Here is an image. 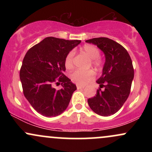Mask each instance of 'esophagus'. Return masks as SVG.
Here are the masks:
<instances>
[{"label":"esophagus","mask_w":152,"mask_h":152,"mask_svg":"<svg viewBox=\"0 0 152 152\" xmlns=\"http://www.w3.org/2000/svg\"><path fill=\"white\" fill-rule=\"evenodd\" d=\"M76 87H77V89H81V88H84V86H80V85H77V86H76Z\"/></svg>","instance_id":"34e87169"}]
</instances>
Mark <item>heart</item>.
Returning a JSON list of instances; mask_svg holds the SVG:
<instances>
[{
	"instance_id": "1",
	"label": "heart",
	"mask_w": 152,
	"mask_h": 152,
	"mask_svg": "<svg viewBox=\"0 0 152 152\" xmlns=\"http://www.w3.org/2000/svg\"><path fill=\"white\" fill-rule=\"evenodd\" d=\"M81 50L83 53L86 54L89 58L91 59L92 66L97 70H101L103 67V62L99 56H100V50L98 48L91 44H85L82 47ZM74 51L69 52L66 55L65 60H64V65L66 69L71 70L74 67ZM95 77V73L93 70L82 71L76 70L71 75V78L73 82L77 83L78 85H86L88 82L94 79Z\"/></svg>"
}]
</instances>
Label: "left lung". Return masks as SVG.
Wrapping results in <instances>:
<instances>
[{"label":"left lung","instance_id":"8db88e82","mask_svg":"<svg viewBox=\"0 0 152 152\" xmlns=\"http://www.w3.org/2000/svg\"><path fill=\"white\" fill-rule=\"evenodd\" d=\"M86 42L96 45L106 56L103 74L96 81L100 87L95 96L88 99V104L96 114L111 116L121 109L129 96L134 76L132 61L125 48L110 38H94Z\"/></svg>","mask_w":152,"mask_h":152}]
</instances>
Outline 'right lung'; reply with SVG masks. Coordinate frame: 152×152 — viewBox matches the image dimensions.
I'll return each mask as SVG.
<instances>
[{"label":"right lung","mask_w":152,"mask_h":152,"mask_svg":"<svg viewBox=\"0 0 152 152\" xmlns=\"http://www.w3.org/2000/svg\"><path fill=\"white\" fill-rule=\"evenodd\" d=\"M80 40L47 37L28 50L20 70L24 96L32 107L43 116L53 117L69 106L76 85L64 75V60ZM61 83L62 88H54Z\"/></svg>","instance_id":"1"}]
</instances>
